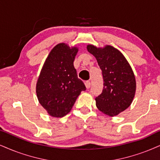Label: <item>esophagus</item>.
Returning <instances> with one entry per match:
<instances>
[{"label": "esophagus", "mask_w": 160, "mask_h": 160, "mask_svg": "<svg viewBox=\"0 0 160 160\" xmlns=\"http://www.w3.org/2000/svg\"><path fill=\"white\" fill-rule=\"evenodd\" d=\"M90 82H89V81H87V82H85V83H84V85H85L86 88L87 89H89V88H90Z\"/></svg>", "instance_id": "34e87169"}]
</instances>
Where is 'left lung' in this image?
I'll list each match as a JSON object with an SVG mask.
<instances>
[{
	"mask_svg": "<svg viewBox=\"0 0 160 160\" xmlns=\"http://www.w3.org/2000/svg\"><path fill=\"white\" fill-rule=\"evenodd\" d=\"M102 70L104 88L96 98V107L109 116L119 115L130 107L134 98L137 82L131 65L124 55L110 45L87 46Z\"/></svg>",
	"mask_w": 160,
	"mask_h": 160,
	"instance_id": "left-lung-1",
	"label": "left lung"
}]
</instances>
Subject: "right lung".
<instances>
[{
    "label": "right lung",
    "instance_id": "1",
    "mask_svg": "<svg viewBox=\"0 0 160 160\" xmlns=\"http://www.w3.org/2000/svg\"><path fill=\"white\" fill-rule=\"evenodd\" d=\"M78 51L77 47L58 44L41 68L35 88L37 98L52 117L62 118L70 113L81 92L86 90L73 65Z\"/></svg>",
    "mask_w": 160,
    "mask_h": 160
}]
</instances>
